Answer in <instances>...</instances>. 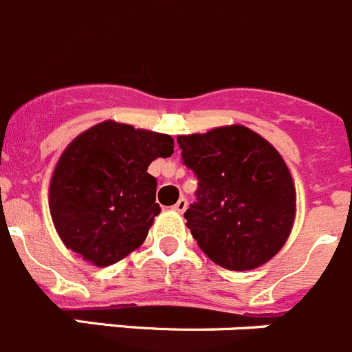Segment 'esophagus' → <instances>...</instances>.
Segmentation results:
<instances>
[{"instance_id": "esophagus-1", "label": "esophagus", "mask_w": 352, "mask_h": 352, "mask_svg": "<svg viewBox=\"0 0 352 352\" xmlns=\"http://www.w3.org/2000/svg\"><path fill=\"white\" fill-rule=\"evenodd\" d=\"M186 208H188V199L182 196V198H180L175 205H173V210L179 212V214H184V212H186Z\"/></svg>"}]
</instances>
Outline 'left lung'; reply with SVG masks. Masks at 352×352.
I'll return each mask as SVG.
<instances>
[{
	"mask_svg": "<svg viewBox=\"0 0 352 352\" xmlns=\"http://www.w3.org/2000/svg\"><path fill=\"white\" fill-rule=\"evenodd\" d=\"M184 164L198 177L184 217L199 249L226 270H252L286 243L296 191L277 148L240 124L177 137Z\"/></svg>",
	"mask_w": 352,
	"mask_h": 352,
	"instance_id": "obj_1",
	"label": "left lung"
}]
</instances>
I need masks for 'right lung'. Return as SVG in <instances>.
Returning a JSON list of instances; mask_svg holds the SVG:
<instances>
[{"instance_id":"add662e5","label":"right lung","mask_w":352,"mask_h":352,"mask_svg":"<svg viewBox=\"0 0 352 352\" xmlns=\"http://www.w3.org/2000/svg\"><path fill=\"white\" fill-rule=\"evenodd\" d=\"M172 154L170 135L116 121L80 133L50 179L49 208L63 243L96 267L138 249L161 212L148 164Z\"/></svg>"}]
</instances>
